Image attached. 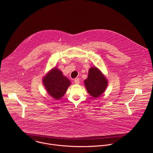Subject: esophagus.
I'll list each match as a JSON object with an SVG mask.
<instances>
[{"instance_id":"esophagus-1","label":"esophagus","mask_w":153,"mask_h":153,"mask_svg":"<svg viewBox=\"0 0 153 153\" xmlns=\"http://www.w3.org/2000/svg\"><path fill=\"white\" fill-rule=\"evenodd\" d=\"M79 82H80V80H79V78H76V79H74V83H75V84L77 85V84L79 83Z\"/></svg>"}]
</instances>
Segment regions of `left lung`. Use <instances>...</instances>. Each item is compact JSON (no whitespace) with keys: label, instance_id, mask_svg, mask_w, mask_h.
<instances>
[{"label":"left lung","instance_id":"8db88e82","mask_svg":"<svg viewBox=\"0 0 153 153\" xmlns=\"http://www.w3.org/2000/svg\"><path fill=\"white\" fill-rule=\"evenodd\" d=\"M84 83L88 93L97 98L105 91L108 81L98 68L92 67L89 70L88 78L85 80Z\"/></svg>","mask_w":153,"mask_h":153}]
</instances>
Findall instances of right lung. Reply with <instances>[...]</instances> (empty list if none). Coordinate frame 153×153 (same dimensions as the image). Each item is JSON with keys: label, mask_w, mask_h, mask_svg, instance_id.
Segmentation results:
<instances>
[{"label": "right lung", "mask_w": 153, "mask_h": 153, "mask_svg": "<svg viewBox=\"0 0 153 153\" xmlns=\"http://www.w3.org/2000/svg\"><path fill=\"white\" fill-rule=\"evenodd\" d=\"M43 83L48 93L56 100L63 96L71 85L69 79L57 68L51 70L43 78Z\"/></svg>", "instance_id": "obj_1"}]
</instances>
